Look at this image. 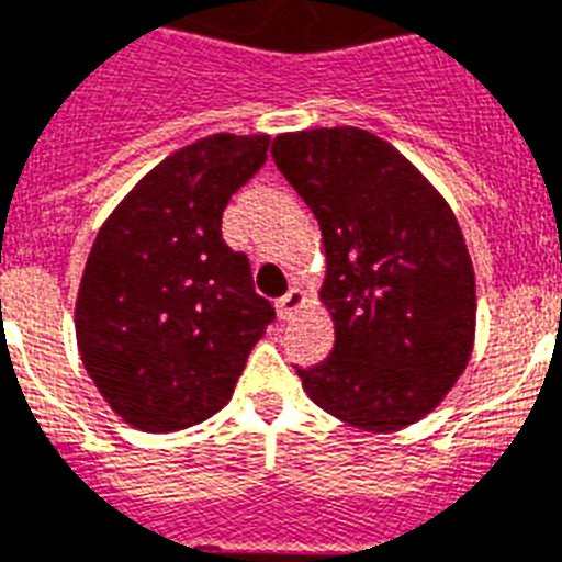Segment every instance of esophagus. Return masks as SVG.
<instances>
[{
  "instance_id": "esophagus-1",
  "label": "esophagus",
  "mask_w": 562,
  "mask_h": 562,
  "mask_svg": "<svg viewBox=\"0 0 562 562\" xmlns=\"http://www.w3.org/2000/svg\"><path fill=\"white\" fill-rule=\"evenodd\" d=\"M303 306H306V294L300 289H291L285 297L277 300V315H280L282 321H291Z\"/></svg>"
}]
</instances>
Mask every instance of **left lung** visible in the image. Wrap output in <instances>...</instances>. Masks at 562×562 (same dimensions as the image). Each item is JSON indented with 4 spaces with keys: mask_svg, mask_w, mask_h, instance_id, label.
Wrapping results in <instances>:
<instances>
[{
    "mask_svg": "<svg viewBox=\"0 0 562 562\" xmlns=\"http://www.w3.org/2000/svg\"><path fill=\"white\" fill-rule=\"evenodd\" d=\"M271 157L324 236L333 356L297 370L308 400L387 435L431 414L475 347V271L452 206L361 127L280 134Z\"/></svg>",
    "mask_w": 562,
    "mask_h": 562,
    "instance_id": "1",
    "label": "left lung"
}]
</instances>
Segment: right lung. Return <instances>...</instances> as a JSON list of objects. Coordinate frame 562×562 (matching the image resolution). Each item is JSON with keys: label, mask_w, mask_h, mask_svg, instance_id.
Returning a JSON list of instances; mask_svg holds the SVG:
<instances>
[{"label": "right lung", "mask_w": 562, "mask_h": 562, "mask_svg": "<svg viewBox=\"0 0 562 562\" xmlns=\"http://www.w3.org/2000/svg\"><path fill=\"white\" fill-rule=\"evenodd\" d=\"M268 145V134L194 139L101 224L78 285L75 338L127 426L169 435L212 417L273 321L247 256L221 238L229 194L262 169Z\"/></svg>", "instance_id": "1"}]
</instances>
